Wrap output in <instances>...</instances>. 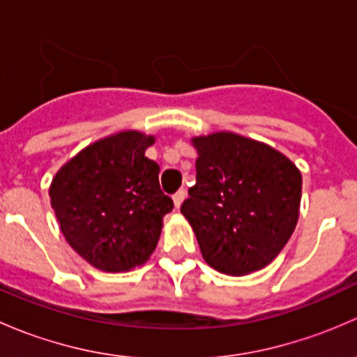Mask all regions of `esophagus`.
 <instances>
[{
	"instance_id": "obj_1",
	"label": "esophagus",
	"mask_w": 357,
	"mask_h": 357,
	"mask_svg": "<svg viewBox=\"0 0 357 357\" xmlns=\"http://www.w3.org/2000/svg\"><path fill=\"white\" fill-rule=\"evenodd\" d=\"M185 197H186L185 190H179V192H176L174 195H172V200H174V207L176 208L181 207V204H183V200H185Z\"/></svg>"
}]
</instances>
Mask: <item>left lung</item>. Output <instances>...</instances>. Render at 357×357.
I'll list each match as a JSON object with an SVG mask.
<instances>
[{"label": "left lung", "instance_id": "obj_1", "mask_svg": "<svg viewBox=\"0 0 357 357\" xmlns=\"http://www.w3.org/2000/svg\"><path fill=\"white\" fill-rule=\"evenodd\" d=\"M197 183L181 214L205 262L229 276L266 268L298 221L302 174L282 152L231 131L193 136Z\"/></svg>", "mask_w": 357, "mask_h": 357}]
</instances>
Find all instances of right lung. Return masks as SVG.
<instances>
[{
    "label": "right lung",
    "mask_w": 357,
    "mask_h": 357,
    "mask_svg": "<svg viewBox=\"0 0 357 357\" xmlns=\"http://www.w3.org/2000/svg\"><path fill=\"white\" fill-rule=\"evenodd\" d=\"M155 136L126 129L82 149L50 185V202L67 243L100 271L126 273L155 250L171 197L145 157Z\"/></svg>",
    "instance_id": "1"
}]
</instances>
